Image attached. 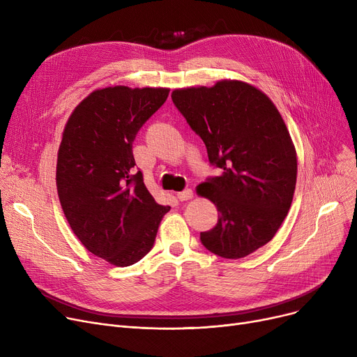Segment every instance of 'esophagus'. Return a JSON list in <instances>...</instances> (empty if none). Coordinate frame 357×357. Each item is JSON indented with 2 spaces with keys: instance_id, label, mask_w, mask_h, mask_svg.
I'll return each mask as SVG.
<instances>
[{
  "instance_id": "34e87169",
  "label": "esophagus",
  "mask_w": 357,
  "mask_h": 357,
  "mask_svg": "<svg viewBox=\"0 0 357 357\" xmlns=\"http://www.w3.org/2000/svg\"><path fill=\"white\" fill-rule=\"evenodd\" d=\"M176 197H178L179 201H188V199H191L194 197V192H192V190H185L182 192H178Z\"/></svg>"
}]
</instances>
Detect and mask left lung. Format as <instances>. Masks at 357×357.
Masks as SVG:
<instances>
[{
	"label": "left lung",
	"instance_id": "obj_1",
	"mask_svg": "<svg viewBox=\"0 0 357 357\" xmlns=\"http://www.w3.org/2000/svg\"><path fill=\"white\" fill-rule=\"evenodd\" d=\"M172 101L222 169L197 186L218 211L201 243L221 257H246L273 238L291 208L298 166L287 124L266 93L237 79L179 88Z\"/></svg>",
	"mask_w": 357,
	"mask_h": 357
}]
</instances>
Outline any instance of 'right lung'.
Returning <instances> with one entry per match:
<instances>
[{"label": "right lung", "mask_w": 357, "mask_h": 357, "mask_svg": "<svg viewBox=\"0 0 357 357\" xmlns=\"http://www.w3.org/2000/svg\"><path fill=\"white\" fill-rule=\"evenodd\" d=\"M169 88L123 85L92 91L69 116L56 163V186L73 234L114 266L146 256L163 215L136 172L133 142L163 105Z\"/></svg>", "instance_id": "1"}]
</instances>
